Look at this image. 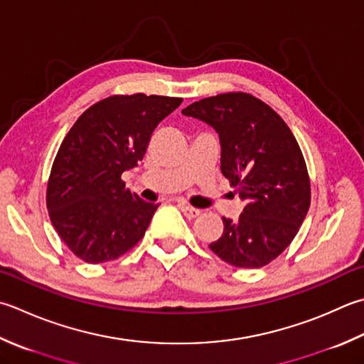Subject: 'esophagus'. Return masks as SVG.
Returning a JSON list of instances; mask_svg holds the SVG:
<instances>
[{
	"label": "esophagus",
	"instance_id": "esophagus-1",
	"mask_svg": "<svg viewBox=\"0 0 364 364\" xmlns=\"http://www.w3.org/2000/svg\"><path fill=\"white\" fill-rule=\"evenodd\" d=\"M180 210L183 211V215L188 219H194L197 216H200V210H197V208H194V206H189L186 203H180Z\"/></svg>",
	"mask_w": 364,
	"mask_h": 364
}]
</instances>
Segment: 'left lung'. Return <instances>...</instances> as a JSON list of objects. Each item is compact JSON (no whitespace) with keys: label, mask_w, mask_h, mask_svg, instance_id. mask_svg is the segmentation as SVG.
Here are the masks:
<instances>
[{"label":"left lung","mask_w":364,"mask_h":364,"mask_svg":"<svg viewBox=\"0 0 364 364\" xmlns=\"http://www.w3.org/2000/svg\"><path fill=\"white\" fill-rule=\"evenodd\" d=\"M219 134L220 172L245 202L238 220L210 249L240 268H262L282 254L311 205V181L298 141L277 113L249 92H223L183 109Z\"/></svg>","instance_id":"obj_1"}]
</instances>
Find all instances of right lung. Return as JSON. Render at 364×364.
<instances>
[{
	"instance_id": "1",
	"label": "right lung",
	"mask_w": 364,
	"mask_h": 364,
	"mask_svg": "<svg viewBox=\"0 0 364 364\" xmlns=\"http://www.w3.org/2000/svg\"><path fill=\"white\" fill-rule=\"evenodd\" d=\"M181 97L115 95L92 104L66 134L47 183V210L70 252L87 263L115 260L144 238L159 203L121 180Z\"/></svg>"
}]
</instances>
